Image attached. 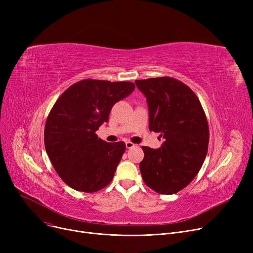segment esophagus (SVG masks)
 Wrapping results in <instances>:
<instances>
[{"label": "esophagus", "instance_id": "esophagus-1", "mask_svg": "<svg viewBox=\"0 0 253 253\" xmlns=\"http://www.w3.org/2000/svg\"><path fill=\"white\" fill-rule=\"evenodd\" d=\"M134 147H135V144H134L133 142L126 141V148H127V149H132V148H134Z\"/></svg>", "mask_w": 253, "mask_h": 253}]
</instances>
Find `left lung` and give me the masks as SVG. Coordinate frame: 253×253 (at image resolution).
I'll return each mask as SVG.
<instances>
[{
    "mask_svg": "<svg viewBox=\"0 0 253 253\" xmlns=\"http://www.w3.org/2000/svg\"><path fill=\"white\" fill-rule=\"evenodd\" d=\"M135 84L147 97L150 130L164 138L158 150L142 147V179L159 194H176L204 163L209 143L206 115L194 91L179 80L151 78L136 80Z\"/></svg>",
    "mask_w": 253,
    "mask_h": 253,
    "instance_id": "obj_1",
    "label": "left lung"
}]
</instances>
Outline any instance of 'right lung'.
<instances>
[{"instance_id":"1","label":"right lung","mask_w":253,"mask_h":253,"mask_svg":"<svg viewBox=\"0 0 253 253\" xmlns=\"http://www.w3.org/2000/svg\"><path fill=\"white\" fill-rule=\"evenodd\" d=\"M134 88L131 82L85 79L66 89L53 105L45 125V149L72 189L94 193L112 181L126 145L106 142L95 132L109 122L113 105Z\"/></svg>"}]
</instances>
